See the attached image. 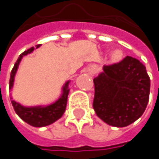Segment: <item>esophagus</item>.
Wrapping results in <instances>:
<instances>
[{
    "instance_id": "1",
    "label": "esophagus",
    "mask_w": 159,
    "mask_h": 159,
    "mask_svg": "<svg viewBox=\"0 0 159 159\" xmlns=\"http://www.w3.org/2000/svg\"><path fill=\"white\" fill-rule=\"evenodd\" d=\"M97 70H98L97 66L93 65V66H91V67L89 68V73H90L91 75H95V74L97 73Z\"/></svg>"
}]
</instances>
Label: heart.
Listing matches in <instances>:
<instances>
[{
  "instance_id": "b5f03b06",
  "label": "heart",
  "mask_w": 159,
  "mask_h": 159,
  "mask_svg": "<svg viewBox=\"0 0 159 159\" xmlns=\"http://www.w3.org/2000/svg\"><path fill=\"white\" fill-rule=\"evenodd\" d=\"M120 58V52H115L114 54H113V59H115V60H119Z\"/></svg>"
}]
</instances>
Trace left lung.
<instances>
[{
  "mask_svg": "<svg viewBox=\"0 0 159 159\" xmlns=\"http://www.w3.org/2000/svg\"><path fill=\"white\" fill-rule=\"evenodd\" d=\"M94 78L93 108L106 123L115 127L130 125L143 115L150 93V78L140 61L126 56L104 66Z\"/></svg>",
  "mask_w": 159,
  "mask_h": 159,
  "instance_id": "obj_1",
  "label": "left lung"
}]
</instances>
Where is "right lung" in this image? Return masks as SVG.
Returning a JSON list of instances; mask_svg holds the SVG:
<instances>
[{
    "label": "right lung",
    "mask_w": 159,
    "mask_h": 159,
    "mask_svg": "<svg viewBox=\"0 0 159 159\" xmlns=\"http://www.w3.org/2000/svg\"><path fill=\"white\" fill-rule=\"evenodd\" d=\"M39 45H37L36 48H39ZM34 47L28 48L27 50H25L20 56L18 57L17 61L15 63L14 68L12 69L11 72V76L9 81V88L11 89L13 87L14 84V78L15 75L18 67V64L24 55H26L34 50ZM68 84L67 82L63 87V94L62 96L53 104L49 105L45 108H25L21 106L19 103H16L15 100H12V105L14 107V110L16 112V114L26 123L35 126V127H43L51 124L58 119H60L66 109V104H67V98L69 94V89H68Z\"/></svg>",
    "instance_id": "right-lung-1"
}]
</instances>
